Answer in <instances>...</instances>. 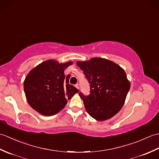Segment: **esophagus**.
<instances>
[{"label":"esophagus","instance_id":"obj_1","mask_svg":"<svg viewBox=\"0 0 159 159\" xmlns=\"http://www.w3.org/2000/svg\"><path fill=\"white\" fill-rule=\"evenodd\" d=\"M75 87H76V88L78 89H79V84H76V85H75Z\"/></svg>","mask_w":159,"mask_h":159}]
</instances>
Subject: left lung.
<instances>
[{
  "mask_svg": "<svg viewBox=\"0 0 159 159\" xmlns=\"http://www.w3.org/2000/svg\"><path fill=\"white\" fill-rule=\"evenodd\" d=\"M90 84V94L79 92L87 112L98 121H104L119 112L124 105L130 84L120 66L102 58L77 61Z\"/></svg>",
  "mask_w": 159,
  "mask_h": 159,
  "instance_id": "1",
  "label": "left lung"
}]
</instances>
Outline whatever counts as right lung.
<instances>
[{
    "mask_svg": "<svg viewBox=\"0 0 159 159\" xmlns=\"http://www.w3.org/2000/svg\"><path fill=\"white\" fill-rule=\"evenodd\" d=\"M72 63L48 60L28 74L24 89L28 103L33 109L43 116H53L65 107L67 99L79 92V89L69 84V76L64 74V70Z\"/></svg>",
    "mask_w": 159,
    "mask_h": 159,
    "instance_id": "right-lung-1",
    "label": "right lung"
}]
</instances>
